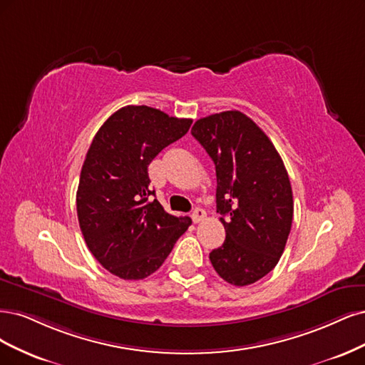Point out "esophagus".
Masks as SVG:
<instances>
[{"label":"esophagus","instance_id":"34e87169","mask_svg":"<svg viewBox=\"0 0 365 365\" xmlns=\"http://www.w3.org/2000/svg\"><path fill=\"white\" fill-rule=\"evenodd\" d=\"M205 217H206V212H205V210H203L202 207H195V209H194V212H192V215H191V218H192V221H194V222L203 221V220H205Z\"/></svg>","mask_w":365,"mask_h":365}]
</instances>
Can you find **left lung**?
Segmentation results:
<instances>
[{"label":"left lung","mask_w":365,"mask_h":365,"mask_svg":"<svg viewBox=\"0 0 365 365\" xmlns=\"http://www.w3.org/2000/svg\"><path fill=\"white\" fill-rule=\"evenodd\" d=\"M191 133L215 163L217 212L226 229V241L209 259L229 284H255L277 265L291 230L294 202L284 160L240 110L200 118Z\"/></svg>","instance_id":"left-lung-1"}]
</instances>
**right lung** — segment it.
<instances>
[{
  "label": "right lung",
  "instance_id": "right-lung-1",
  "mask_svg": "<svg viewBox=\"0 0 365 365\" xmlns=\"http://www.w3.org/2000/svg\"><path fill=\"white\" fill-rule=\"evenodd\" d=\"M191 124L148 106H125L93 136L80 173L77 217L88 249L112 274H153L191 226V218L174 217L153 200L148 178L150 162Z\"/></svg>",
  "mask_w": 365,
  "mask_h": 365
}]
</instances>
